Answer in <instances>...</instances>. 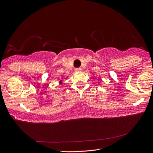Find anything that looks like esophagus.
Returning <instances> with one entry per match:
<instances>
[{
    "instance_id": "esophagus-1",
    "label": "esophagus",
    "mask_w": 153,
    "mask_h": 153,
    "mask_svg": "<svg viewBox=\"0 0 153 153\" xmlns=\"http://www.w3.org/2000/svg\"><path fill=\"white\" fill-rule=\"evenodd\" d=\"M81 71H82V68H76V72H80Z\"/></svg>"
}]
</instances>
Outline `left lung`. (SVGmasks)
Instances as JSON below:
<instances>
[{
	"mask_svg": "<svg viewBox=\"0 0 153 153\" xmlns=\"http://www.w3.org/2000/svg\"><path fill=\"white\" fill-rule=\"evenodd\" d=\"M98 84H99V83H98Z\"/></svg>",
	"mask_w": 153,
	"mask_h": 153,
	"instance_id": "left-lung-1",
	"label": "left lung"
}]
</instances>
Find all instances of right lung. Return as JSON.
I'll return each instance as SVG.
<instances>
[{"mask_svg":"<svg viewBox=\"0 0 153 153\" xmlns=\"http://www.w3.org/2000/svg\"><path fill=\"white\" fill-rule=\"evenodd\" d=\"M66 78L67 79V77H66ZM62 83H63V80H62V79L60 80V82H59V84H60V85H62Z\"/></svg>","mask_w":153,"mask_h":153,"instance_id":"obj_1","label":"right lung"}]
</instances>
